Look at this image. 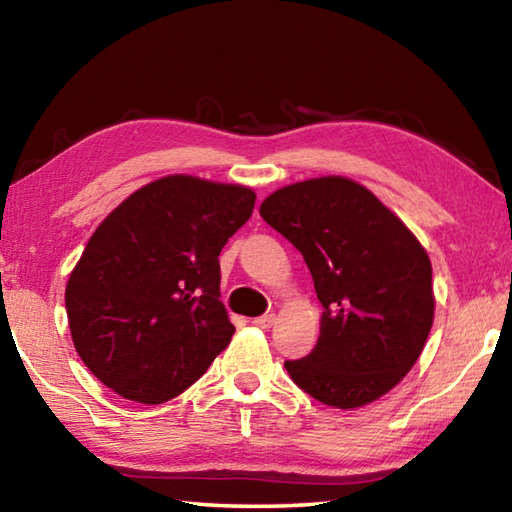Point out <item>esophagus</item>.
<instances>
[{
    "instance_id": "34e87169",
    "label": "esophagus",
    "mask_w": 512,
    "mask_h": 512,
    "mask_svg": "<svg viewBox=\"0 0 512 512\" xmlns=\"http://www.w3.org/2000/svg\"><path fill=\"white\" fill-rule=\"evenodd\" d=\"M275 320H277L275 313H268V315H259V318H255L253 322H255V327H259V329H271Z\"/></svg>"
}]
</instances>
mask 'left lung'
<instances>
[{
	"label": "left lung",
	"mask_w": 512,
	"mask_h": 512,
	"mask_svg": "<svg viewBox=\"0 0 512 512\" xmlns=\"http://www.w3.org/2000/svg\"><path fill=\"white\" fill-rule=\"evenodd\" d=\"M259 215L300 250L324 309L318 345L284 362L288 376L338 410L378 401L414 367L434 322L421 241L347 176L284 185Z\"/></svg>",
	"instance_id": "1"
}]
</instances>
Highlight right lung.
<instances>
[{
    "label": "right lung",
    "mask_w": 512,
    "mask_h": 512,
    "mask_svg": "<svg viewBox=\"0 0 512 512\" xmlns=\"http://www.w3.org/2000/svg\"><path fill=\"white\" fill-rule=\"evenodd\" d=\"M253 208L246 185L170 174L109 212L64 291L73 347L102 385L159 405L206 374L235 333L219 253Z\"/></svg>",
    "instance_id": "add662e5"
}]
</instances>
